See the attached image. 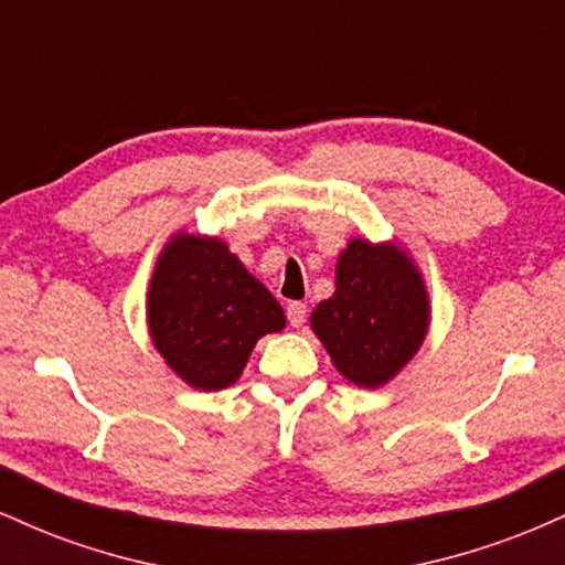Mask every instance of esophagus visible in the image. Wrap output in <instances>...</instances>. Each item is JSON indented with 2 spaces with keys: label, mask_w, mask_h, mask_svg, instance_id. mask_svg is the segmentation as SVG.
Returning <instances> with one entry per match:
<instances>
[{
  "label": "esophagus",
  "mask_w": 565,
  "mask_h": 565,
  "mask_svg": "<svg viewBox=\"0 0 565 565\" xmlns=\"http://www.w3.org/2000/svg\"><path fill=\"white\" fill-rule=\"evenodd\" d=\"M305 316H308V308H305V302H289L287 305V319L295 329L302 327Z\"/></svg>",
  "instance_id": "34e87169"
}]
</instances>
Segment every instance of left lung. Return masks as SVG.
<instances>
[{"label":"left lung","instance_id":"obj_1","mask_svg":"<svg viewBox=\"0 0 565 565\" xmlns=\"http://www.w3.org/2000/svg\"><path fill=\"white\" fill-rule=\"evenodd\" d=\"M430 323L423 274L398 244L353 238L337 260V289L316 305L310 329L337 372L380 387L414 359Z\"/></svg>","mask_w":565,"mask_h":565}]
</instances>
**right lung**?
Returning <instances> with one entry per match:
<instances>
[{"instance_id": "add662e5", "label": "right lung", "mask_w": 565, "mask_h": 565, "mask_svg": "<svg viewBox=\"0 0 565 565\" xmlns=\"http://www.w3.org/2000/svg\"><path fill=\"white\" fill-rule=\"evenodd\" d=\"M146 313L153 348L196 391L233 385L255 342L287 323L276 297L228 244L185 231L161 249Z\"/></svg>"}]
</instances>
